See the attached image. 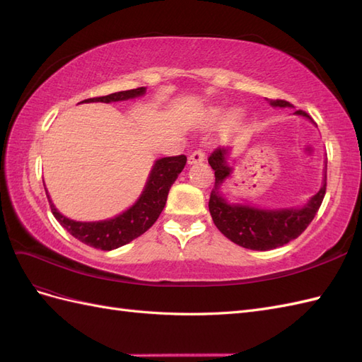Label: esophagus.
Instances as JSON below:
<instances>
[{"label": "esophagus", "instance_id": "34e87169", "mask_svg": "<svg viewBox=\"0 0 362 362\" xmlns=\"http://www.w3.org/2000/svg\"><path fill=\"white\" fill-rule=\"evenodd\" d=\"M204 160H205V152L202 149H196L189 157V164H198V163H202Z\"/></svg>", "mask_w": 362, "mask_h": 362}]
</instances>
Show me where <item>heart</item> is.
<instances>
[{
	"mask_svg": "<svg viewBox=\"0 0 362 362\" xmlns=\"http://www.w3.org/2000/svg\"><path fill=\"white\" fill-rule=\"evenodd\" d=\"M221 115H222V108L214 107V108H211L210 112L206 113V119H208V120H216V119L221 117ZM238 117H240V115H238L237 112H233L231 115H229V116L226 117V125H228V127H233V125L237 122V120H238Z\"/></svg>",
	"mask_w": 362,
	"mask_h": 362,
	"instance_id": "b5f03b06",
	"label": "heart"
}]
</instances>
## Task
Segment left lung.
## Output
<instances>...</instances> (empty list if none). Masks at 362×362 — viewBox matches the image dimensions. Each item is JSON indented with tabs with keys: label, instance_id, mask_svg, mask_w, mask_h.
<instances>
[{
	"label": "left lung",
	"instance_id": "left-lung-1",
	"mask_svg": "<svg viewBox=\"0 0 362 362\" xmlns=\"http://www.w3.org/2000/svg\"><path fill=\"white\" fill-rule=\"evenodd\" d=\"M273 107H290L291 104L284 100L270 101ZM294 115L310 117V115L298 110ZM228 149L216 148L208 163L214 170V190L210 194L208 208L213 222L225 237L235 245L252 250H270L287 245L298 238L308 225L313 222L317 211L323 202L326 193V181L311 201L302 208L290 210H259L247 205H229L218 193L221 184L231 175V168L226 163Z\"/></svg>",
	"mask_w": 362,
	"mask_h": 362
}]
</instances>
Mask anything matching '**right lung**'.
Returning <instances> with one entry per match:
<instances>
[{"label":"right lung","instance_id":"right-lung-1","mask_svg":"<svg viewBox=\"0 0 362 362\" xmlns=\"http://www.w3.org/2000/svg\"><path fill=\"white\" fill-rule=\"evenodd\" d=\"M144 93L145 87H137V89L116 92L105 96L89 98V100H84L81 103H116L125 101L129 100V98H136ZM185 161H187V157L185 156L164 157L157 160L154 168L151 170L145 190L140 194L137 202L122 214L116 216L115 218H108V221L103 222L71 221V218L62 216L57 211V208L54 206L49 196L47 194L51 205V211L54 217L59 221V223L66 229L71 235L78 238L84 245H89L95 249L101 250L117 249L129 243L131 240L140 237L156 223L164 205H166L170 185L182 172Z\"/></svg>","mask_w":362,"mask_h":362}]
</instances>
